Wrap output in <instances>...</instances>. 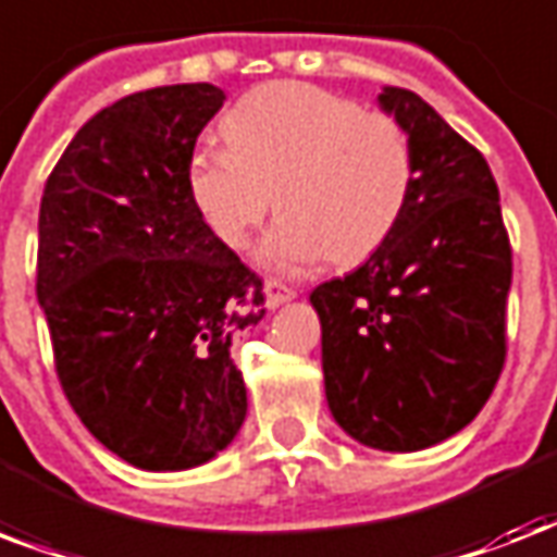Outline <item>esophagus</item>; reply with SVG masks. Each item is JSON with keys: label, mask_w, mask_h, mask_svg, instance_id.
<instances>
[{"label": "esophagus", "mask_w": 557, "mask_h": 557, "mask_svg": "<svg viewBox=\"0 0 557 557\" xmlns=\"http://www.w3.org/2000/svg\"><path fill=\"white\" fill-rule=\"evenodd\" d=\"M265 304H269V309H277L283 307V304H288L292 297H295V288L286 286V283H280V280H265Z\"/></svg>", "instance_id": "34e87169"}]
</instances>
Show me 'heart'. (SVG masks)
<instances>
[{"mask_svg": "<svg viewBox=\"0 0 557 557\" xmlns=\"http://www.w3.org/2000/svg\"><path fill=\"white\" fill-rule=\"evenodd\" d=\"M227 148H198L186 195L224 248H248L271 207L283 210L257 260L295 271L318 260L359 265L409 210L418 163L406 127L312 84L274 81L222 116Z\"/></svg>", "mask_w": 557, "mask_h": 557, "instance_id": "b5f03b06", "label": "heart"}]
</instances>
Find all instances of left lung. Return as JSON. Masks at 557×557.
<instances>
[{
	"label": "left lung",
	"mask_w": 557,
	"mask_h": 557,
	"mask_svg": "<svg viewBox=\"0 0 557 557\" xmlns=\"http://www.w3.org/2000/svg\"><path fill=\"white\" fill-rule=\"evenodd\" d=\"M418 181L371 260L309 295L321 321L326 406L364 447L414 453L476 418L505 362L511 245L485 157L418 92L382 87Z\"/></svg>",
	"instance_id": "obj_1"
}]
</instances>
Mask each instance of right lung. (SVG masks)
<instances>
[{"instance_id": "right-lung-1", "label": "right lung", "mask_w": 557, "mask_h": 557, "mask_svg": "<svg viewBox=\"0 0 557 557\" xmlns=\"http://www.w3.org/2000/svg\"><path fill=\"white\" fill-rule=\"evenodd\" d=\"M212 84L134 92L72 137L40 201L37 300L81 423L139 470H189L248 414L233 350L265 315L262 280L186 195Z\"/></svg>"}]
</instances>
